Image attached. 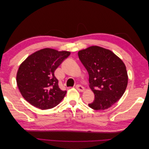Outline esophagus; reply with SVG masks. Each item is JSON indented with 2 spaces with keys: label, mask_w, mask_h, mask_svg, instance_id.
<instances>
[{
  "label": "esophagus",
  "mask_w": 149,
  "mask_h": 149,
  "mask_svg": "<svg viewBox=\"0 0 149 149\" xmlns=\"http://www.w3.org/2000/svg\"><path fill=\"white\" fill-rule=\"evenodd\" d=\"M76 88L78 89V91H79L80 92H83L84 91V88L83 86H82L81 85L77 84L76 86Z\"/></svg>",
  "instance_id": "esophagus-1"
}]
</instances>
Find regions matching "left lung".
I'll use <instances>...</instances> for the list:
<instances>
[{
  "mask_svg": "<svg viewBox=\"0 0 149 149\" xmlns=\"http://www.w3.org/2000/svg\"><path fill=\"white\" fill-rule=\"evenodd\" d=\"M89 74V88L94 94L88 106L94 110L108 109L124 94L128 83L124 62L109 49L91 46L78 52Z\"/></svg>",
  "mask_w": 149,
  "mask_h": 149,
  "instance_id": "1",
  "label": "left lung"
}]
</instances>
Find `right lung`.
Masks as SVG:
<instances>
[{"instance_id": "obj_1", "label": "right lung", "mask_w": 149, "mask_h": 149, "mask_svg": "<svg viewBox=\"0 0 149 149\" xmlns=\"http://www.w3.org/2000/svg\"><path fill=\"white\" fill-rule=\"evenodd\" d=\"M70 52L44 48L31 54L20 65L17 84L21 94L30 104L42 110L57 106L66 94L58 86L54 72Z\"/></svg>"}]
</instances>
